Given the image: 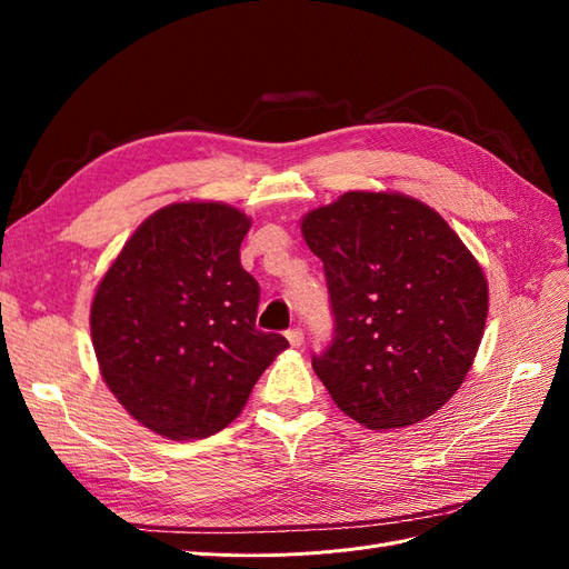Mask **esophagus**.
I'll return each mask as SVG.
<instances>
[{
    "instance_id": "obj_1",
    "label": "esophagus",
    "mask_w": 569,
    "mask_h": 569,
    "mask_svg": "<svg viewBox=\"0 0 569 569\" xmlns=\"http://www.w3.org/2000/svg\"><path fill=\"white\" fill-rule=\"evenodd\" d=\"M287 341L295 349H299L301 343H303V330H301V327H291V330H287Z\"/></svg>"
}]
</instances>
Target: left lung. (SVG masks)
Masks as SVG:
<instances>
[{
    "instance_id": "1",
    "label": "left lung",
    "mask_w": 569,
    "mask_h": 569,
    "mask_svg": "<svg viewBox=\"0 0 569 569\" xmlns=\"http://www.w3.org/2000/svg\"><path fill=\"white\" fill-rule=\"evenodd\" d=\"M325 268L332 341L313 370L368 429L416 425L462 385L489 313L475 256L437 211L396 192H347L303 216Z\"/></svg>"
}]
</instances>
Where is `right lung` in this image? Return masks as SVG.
Instances as JSON below:
<instances>
[{"mask_svg": "<svg viewBox=\"0 0 569 569\" xmlns=\"http://www.w3.org/2000/svg\"><path fill=\"white\" fill-rule=\"evenodd\" d=\"M249 228L228 203H170L134 230L97 287L90 330L101 377L166 439L228 427L289 347L256 330L261 287L239 263Z\"/></svg>", "mask_w": 569, "mask_h": 569, "instance_id": "1", "label": "right lung"}]
</instances>
